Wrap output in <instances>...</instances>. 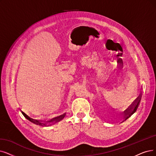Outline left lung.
Returning a JSON list of instances; mask_svg holds the SVG:
<instances>
[{"label": "left lung", "instance_id": "obj_1", "mask_svg": "<svg viewBox=\"0 0 156 156\" xmlns=\"http://www.w3.org/2000/svg\"><path fill=\"white\" fill-rule=\"evenodd\" d=\"M140 101H141V98H139V101H138V102H137V104H136V105H135V107L134 108V109H133V110L132 111L131 113H130V114H129V115H128V116H126V120H127V118H129L130 116H131L133 114H134V113H135L136 111L137 110V109H138V106H139L140 103Z\"/></svg>", "mask_w": 156, "mask_h": 156}]
</instances>
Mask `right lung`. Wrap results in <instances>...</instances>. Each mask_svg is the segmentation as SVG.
<instances>
[{"instance_id":"1","label":"right lung","mask_w":156,"mask_h":156,"mask_svg":"<svg viewBox=\"0 0 156 156\" xmlns=\"http://www.w3.org/2000/svg\"><path fill=\"white\" fill-rule=\"evenodd\" d=\"M22 113H23V115L25 116V117H26L27 118V119H28L29 120H30L31 122H33V123H35V124H36V125H39V126H45V123H43V122H42V120H36V119H34V118H30V117H29L28 115H27L26 113H23V112H22ZM49 122H51V121H49Z\"/></svg>"}]
</instances>
